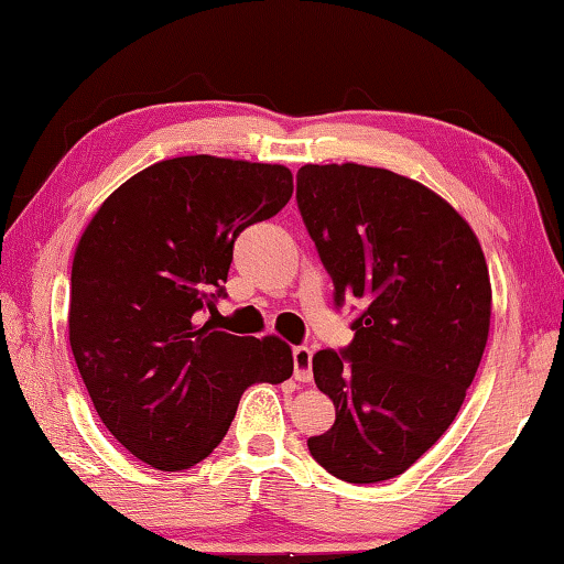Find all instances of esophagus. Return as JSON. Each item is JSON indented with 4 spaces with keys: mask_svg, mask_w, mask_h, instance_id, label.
<instances>
[{
    "mask_svg": "<svg viewBox=\"0 0 564 564\" xmlns=\"http://www.w3.org/2000/svg\"><path fill=\"white\" fill-rule=\"evenodd\" d=\"M314 351L308 346H296L293 348V377L301 383H308L314 379Z\"/></svg>",
    "mask_w": 564,
    "mask_h": 564,
    "instance_id": "1",
    "label": "esophagus"
}]
</instances>
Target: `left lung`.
I'll return each mask as SVG.
<instances>
[{"mask_svg":"<svg viewBox=\"0 0 564 564\" xmlns=\"http://www.w3.org/2000/svg\"><path fill=\"white\" fill-rule=\"evenodd\" d=\"M296 200L334 303H361L354 341L314 356L336 422L308 452L351 485L399 477L462 409L487 346L485 253L457 210L383 167L303 165Z\"/></svg>","mask_w":564,"mask_h":564,"instance_id":"1","label":"left lung"}]
</instances>
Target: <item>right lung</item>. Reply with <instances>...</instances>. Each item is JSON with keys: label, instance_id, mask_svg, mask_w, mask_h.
Segmentation results:
<instances>
[{"label": "right lung", "instance_id": "obj_1", "mask_svg": "<svg viewBox=\"0 0 564 564\" xmlns=\"http://www.w3.org/2000/svg\"><path fill=\"white\" fill-rule=\"evenodd\" d=\"M291 193L283 165L173 158L122 183L79 238L69 346L107 432L150 467L198 464L250 383L291 379L281 338L200 324L226 299L236 238Z\"/></svg>", "mask_w": 564, "mask_h": 564}]
</instances>
